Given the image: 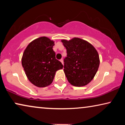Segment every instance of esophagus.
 I'll return each mask as SVG.
<instances>
[{
	"mask_svg": "<svg viewBox=\"0 0 125 125\" xmlns=\"http://www.w3.org/2000/svg\"><path fill=\"white\" fill-rule=\"evenodd\" d=\"M60 62H61V63H62V64H64V61H63V60L62 59H61L60 60Z\"/></svg>",
	"mask_w": 125,
	"mask_h": 125,
	"instance_id": "1",
	"label": "esophagus"
}]
</instances>
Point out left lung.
<instances>
[{
    "label": "left lung",
    "instance_id": "1",
    "mask_svg": "<svg viewBox=\"0 0 125 125\" xmlns=\"http://www.w3.org/2000/svg\"><path fill=\"white\" fill-rule=\"evenodd\" d=\"M61 42L66 49L67 56L64 60V71L68 81L74 86L88 84L95 76L100 58L95 48L83 39L74 37Z\"/></svg>",
    "mask_w": 125,
    "mask_h": 125
}]
</instances>
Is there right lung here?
I'll use <instances>...</instances> for the list:
<instances>
[{
    "label": "right lung",
    "instance_id": "1",
    "mask_svg": "<svg viewBox=\"0 0 125 125\" xmlns=\"http://www.w3.org/2000/svg\"><path fill=\"white\" fill-rule=\"evenodd\" d=\"M54 42L43 36L32 41L23 53L22 66L31 83L39 88L51 85L56 71L62 69L53 50Z\"/></svg>",
    "mask_w": 125,
    "mask_h": 125
}]
</instances>
